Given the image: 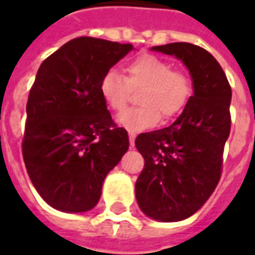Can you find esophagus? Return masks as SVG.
I'll return each instance as SVG.
<instances>
[{"mask_svg": "<svg viewBox=\"0 0 255 255\" xmlns=\"http://www.w3.org/2000/svg\"><path fill=\"white\" fill-rule=\"evenodd\" d=\"M129 144H131L132 147H133V144H135V135L131 132H129Z\"/></svg>", "mask_w": 255, "mask_h": 255, "instance_id": "obj_1", "label": "esophagus"}]
</instances>
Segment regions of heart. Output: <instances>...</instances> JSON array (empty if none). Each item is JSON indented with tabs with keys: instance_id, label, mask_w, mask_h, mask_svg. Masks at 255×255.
Here are the masks:
<instances>
[{
	"instance_id": "heart-1",
	"label": "heart",
	"mask_w": 255,
	"mask_h": 255,
	"mask_svg": "<svg viewBox=\"0 0 255 255\" xmlns=\"http://www.w3.org/2000/svg\"><path fill=\"white\" fill-rule=\"evenodd\" d=\"M126 78L111 69L100 80V95L111 111L122 112L129 100L131 90H140L138 104L117 117L119 126L131 133L142 132L157 123L177 116L192 95L191 78L183 71L172 69L162 58L144 54L126 67Z\"/></svg>"
}]
</instances>
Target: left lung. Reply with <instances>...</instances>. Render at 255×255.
<instances>
[{
  "instance_id": "obj_1",
  "label": "left lung",
  "mask_w": 255,
  "mask_h": 255,
  "mask_svg": "<svg viewBox=\"0 0 255 255\" xmlns=\"http://www.w3.org/2000/svg\"><path fill=\"white\" fill-rule=\"evenodd\" d=\"M151 50L180 60L194 90L172 126L135 139L144 158L135 183L139 208L150 219L173 223L198 212L219 183L231 129L232 91L223 68L202 47L175 42Z\"/></svg>"
}]
</instances>
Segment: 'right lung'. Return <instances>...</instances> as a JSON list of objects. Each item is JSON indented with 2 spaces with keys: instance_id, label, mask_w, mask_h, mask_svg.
Masks as SVG:
<instances>
[{
  "instance_id": "right-lung-1",
  "label": "right lung",
  "mask_w": 255,
  "mask_h": 255,
  "mask_svg": "<svg viewBox=\"0 0 255 255\" xmlns=\"http://www.w3.org/2000/svg\"><path fill=\"white\" fill-rule=\"evenodd\" d=\"M131 43L80 36L41 64L27 102L23 158L42 199L65 213L91 210L106 175L127 153L100 95V80Z\"/></svg>"
}]
</instances>
